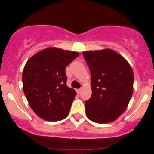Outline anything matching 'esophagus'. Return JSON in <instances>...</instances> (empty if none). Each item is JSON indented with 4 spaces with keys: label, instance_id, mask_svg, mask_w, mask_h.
<instances>
[{
    "label": "esophagus",
    "instance_id": "obj_1",
    "mask_svg": "<svg viewBox=\"0 0 154 154\" xmlns=\"http://www.w3.org/2000/svg\"><path fill=\"white\" fill-rule=\"evenodd\" d=\"M81 91H82L81 88H78V89H77V94H80V93H81Z\"/></svg>",
    "mask_w": 154,
    "mask_h": 154
}]
</instances>
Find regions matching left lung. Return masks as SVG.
Listing matches in <instances>:
<instances>
[{"instance_id":"left-lung-1","label":"left lung","mask_w":154,"mask_h":154,"mask_svg":"<svg viewBox=\"0 0 154 154\" xmlns=\"http://www.w3.org/2000/svg\"><path fill=\"white\" fill-rule=\"evenodd\" d=\"M89 68L92 94L85 101L87 118L99 124L117 119L127 109L133 91V69L111 49L84 51Z\"/></svg>"}]
</instances>
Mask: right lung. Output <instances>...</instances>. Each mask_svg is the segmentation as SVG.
I'll return each instance as SVG.
<instances>
[{"label":"right lung","instance_id":"right-lung-1","mask_svg":"<svg viewBox=\"0 0 154 154\" xmlns=\"http://www.w3.org/2000/svg\"><path fill=\"white\" fill-rule=\"evenodd\" d=\"M78 56L74 51L48 48L26 63L23 89L31 109L41 119L57 122L69 114L77 92L66 85V68Z\"/></svg>","mask_w":154,"mask_h":154}]
</instances>
